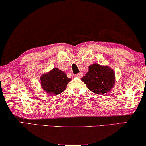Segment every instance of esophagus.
<instances>
[{
	"mask_svg": "<svg viewBox=\"0 0 146 146\" xmlns=\"http://www.w3.org/2000/svg\"><path fill=\"white\" fill-rule=\"evenodd\" d=\"M76 76H78V78H82L83 76V73L82 72L78 73V74H76Z\"/></svg>",
	"mask_w": 146,
	"mask_h": 146,
	"instance_id": "obj_1",
	"label": "esophagus"
}]
</instances>
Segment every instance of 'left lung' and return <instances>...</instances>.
<instances>
[{
  "label": "left lung",
  "mask_w": 146,
  "mask_h": 146,
  "mask_svg": "<svg viewBox=\"0 0 146 146\" xmlns=\"http://www.w3.org/2000/svg\"><path fill=\"white\" fill-rule=\"evenodd\" d=\"M90 90L97 94L109 92L115 83L114 72L108 66H102L98 63L89 66V71L82 78Z\"/></svg>",
  "instance_id": "left-lung-1"
}]
</instances>
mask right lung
Returning a JSON list of instances; mask_svg holds the SVG:
<instances>
[{"mask_svg":"<svg viewBox=\"0 0 146 146\" xmlns=\"http://www.w3.org/2000/svg\"><path fill=\"white\" fill-rule=\"evenodd\" d=\"M71 81L63 71L54 68L49 72L40 76V84L45 92L50 94H59L66 89Z\"/></svg>","mask_w":146,"mask_h":146,"instance_id":"1","label":"right lung"}]
</instances>
